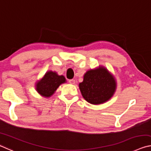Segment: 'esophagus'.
Masks as SVG:
<instances>
[{"label":"esophagus","instance_id":"obj_1","mask_svg":"<svg viewBox=\"0 0 151 151\" xmlns=\"http://www.w3.org/2000/svg\"><path fill=\"white\" fill-rule=\"evenodd\" d=\"M68 82H69V83L71 84V85H74V84L75 83V80H74V79H71V80L68 81Z\"/></svg>","mask_w":151,"mask_h":151}]
</instances>
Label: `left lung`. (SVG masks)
I'll return each mask as SVG.
<instances>
[{
  "instance_id": "obj_1",
  "label": "left lung",
  "mask_w": 151,
  "mask_h": 151,
  "mask_svg": "<svg viewBox=\"0 0 151 151\" xmlns=\"http://www.w3.org/2000/svg\"><path fill=\"white\" fill-rule=\"evenodd\" d=\"M114 76L103 66L86 71L79 88L83 98L92 104H101L109 101L116 89Z\"/></svg>"
}]
</instances>
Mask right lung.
<instances>
[{"label": "right lung", "mask_w": 151, "mask_h": 151, "mask_svg": "<svg viewBox=\"0 0 151 151\" xmlns=\"http://www.w3.org/2000/svg\"><path fill=\"white\" fill-rule=\"evenodd\" d=\"M66 82V78L63 75H58L55 71L48 70L41 79L36 83L35 89L42 96L49 98L61 84Z\"/></svg>", "instance_id": "obj_1"}]
</instances>
